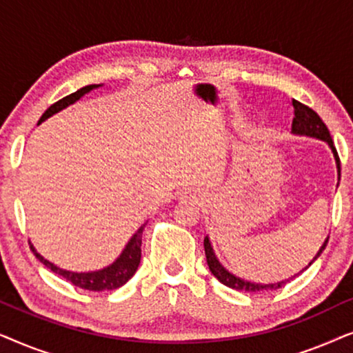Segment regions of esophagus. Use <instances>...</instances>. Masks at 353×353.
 Returning a JSON list of instances; mask_svg holds the SVG:
<instances>
[{
    "instance_id": "1",
    "label": "esophagus",
    "mask_w": 353,
    "mask_h": 353,
    "mask_svg": "<svg viewBox=\"0 0 353 353\" xmlns=\"http://www.w3.org/2000/svg\"><path fill=\"white\" fill-rule=\"evenodd\" d=\"M185 194H188V192H185ZM191 197H192V196H191Z\"/></svg>"
}]
</instances>
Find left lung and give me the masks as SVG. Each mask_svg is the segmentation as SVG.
Instances as JSON below:
<instances>
[{
    "mask_svg": "<svg viewBox=\"0 0 353 353\" xmlns=\"http://www.w3.org/2000/svg\"><path fill=\"white\" fill-rule=\"evenodd\" d=\"M292 105H294V120H292V133L294 134H302V137H310V138H316V139H321V141H326L327 146L331 148L332 154H334V159H336V167H337V176L341 178V161H339V156H337V151L334 148V143H332V138L330 134V130L325 125V122L320 119V115H318L315 110L308 108V105L299 103V101L292 99ZM327 244V239L323 243V245L318 250L315 257L310 263H308V267L315 262V260L320 257L323 250H325ZM204 249H205V257H207V265H209V270L212 272V274L219 279L221 284H225V286H228L231 289H236V291H243V292H260V291H273V289H278V288H283L284 284L291 281L292 278H296L301 274L303 270H307L308 267H305L302 270L301 273L294 274L291 279H284V281H279V283H273V284H260V283H250V281H245L243 278H238L234 276L233 273H230L228 270H226L223 265L219 262V259H216V255L214 252V249H212V244L209 238H204Z\"/></svg>",
    "mask_w": 353,
    "mask_h": 353,
    "instance_id": "left-lung-1",
    "label": "left lung"
}]
</instances>
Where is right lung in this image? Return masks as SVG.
Masks as SVG:
<instances>
[{
	"instance_id": "right-lung-1",
	"label": "right lung",
	"mask_w": 353,
	"mask_h": 353,
	"mask_svg": "<svg viewBox=\"0 0 353 353\" xmlns=\"http://www.w3.org/2000/svg\"><path fill=\"white\" fill-rule=\"evenodd\" d=\"M98 86H101V85L83 86V88L75 91V93H72L69 96H65V98L59 99L57 103H54L46 109V112L41 115L40 122H38V123L45 122V120L48 117H51L52 114L59 112V110L65 109L67 105L74 104L75 101H79L81 98V96L90 93L91 90L98 88ZM143 230H144V225L137 231V233L132 236V239L128 241L127 245H125V249L122 250V254H120V257L115 260L112 265H109V267H105L103 270H98V272H88V273L67 272V270H62L59 267H56L54 263L48 262V260L43 257V255L38 254L37 249L32 245V243H28V244H30V249H32V252L35 254V257L40 260V262L45 265V267L50 268L52 273H56V274H59V276L65 278L67 281H70L72 284H74V286H79L81 289H88V291H114V289L123 286V284L127 283L128 279L133 276L134 272L138 270L139 260H141Z\"/></svg>"
}]
</instances>
